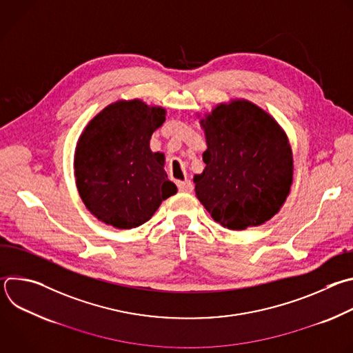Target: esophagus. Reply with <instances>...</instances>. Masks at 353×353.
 Returning <instances> with one entry per match:
<instances>
[{"mask_svg": "<svg viewBox=\"0 0 353 353\" xmlns=\"http://www.w3.org/2000/svg\"><path fill=\"white\" fill-rule=\"evenodd\" d=\"M179 190L181 192H191L192 191V183L190 180H184V181H179L177 183Z\"/></svg>", "mask_w": 353, "mask_h": 353, "instance_id": "obj_1", "label": "esophagus"}]
</instances>
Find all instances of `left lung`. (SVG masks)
Masks as SVG:
<instances>
[{"instance_id":"1","label":"left lung","mask_w":353,"mask_h":353,"mask_svg":"<svg viewBox=\"0 0 353 353\" xmlns=\"http://www.w3.org/2000/svg\"><path fill=\"white\" fill-rule=\"evenodd\" d=\"M199 125L207 141L205 168L192 179L199 203L232 230L270 221L293 184V152L285 130L268 112L237 97L199 117Z\"/></svg>"}]
</instances>
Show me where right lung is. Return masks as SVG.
<instances>
[{"label":"right lung","mask_w":353,"mask_h":353,"mask_svg":"<svg viewBox=\"0 0 353 353\" xmlns=\"http://www.w3.org/2000/svg\"><path fill=\"white\" fill-rule=\"evenodd\" d=\"M166 113L141 99H121L83 128L74 155L75 183L86 210L99 221L117 229L137 228L177 192L165 172V154L149 146Z\"/></svg>","instance_id":"right-lung-1"}]
</instances>
